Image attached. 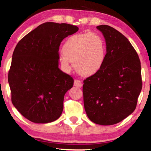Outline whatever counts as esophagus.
I'll list each match as a JSON object with an SVG mask.
<instances>
[{
    "label": "esophagus",
    "mask_w": 151,
    "mask_h": 151,
    "mask_svg": "<svg viewBox=\"0 0 151 151\" xmlns=\"http://www.w3.org/2000/svg\"><path fill=\"white\" fill-rule=\"evenodd\" d=\"M82 85H83V84H82L81 81H80V80H78V79L74 80V86H76V87H77V88H81Z\"/></svg>",
    "instance_id": "obj_1"
}]
</instances>
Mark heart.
<instances>
[{
    "instance_id": "obj_1",
    "label": "heart",
    "mask_w": 151,
    "mask_h": 151,
    "mask_svg": "<svg viewBox=\"0 0 151 151\" xmlns=\"http://www.w3.org/2000/svg\"><path fill=\"white\" fill-rule=\"evenodd\" d=\"M59 57L61 68L69 72L73 62L74 69L82 75L95 74L104 65L106 45L101 35L92 32L75 35L68 38Z\"/></svg>"
}]
</instances>
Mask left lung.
Instances as JSON below:
<instances>
[{
    "label": "left lung",
    "mask_w": 151,
    "mask_h": 151,
    "mask_svg": "<svg viewBox=\"0 0 151 151\" xmlns=\"http://www.w3.org/2000/svg\"><path fill=\"white\" fill-rule=\"evenodd\" d=\"M96 28L105 38L106 57L101 69L83 81L84 108L90 121L113 125L135 110L142 88L141 63L122 33L106 25Z\"/></svg>",
    "instance_id": "1"
}]
</instances>
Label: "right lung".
<instances>
[{"label":"right lung","mask_w":151,"mask_h":151,"mask_svg":"<svg viewBox=\"0 0 151 151\" xmlns=\"http://www.w3.org/2000/svg\"><path fill=\"white\" fill-rule=\"evenodd\" d=\"M78 30L75 25L47 22L16 46L8 73L12 102L30 122L50 123L61 116L74 79L59 68V46Z\"/></svg>","instance_id":"obj_1"}]
</instances>
